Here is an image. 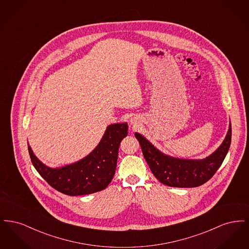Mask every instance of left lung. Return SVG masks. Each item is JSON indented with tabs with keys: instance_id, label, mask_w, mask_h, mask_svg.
<instances>
[{
	"instance_id": "1",
	"label": "left lung",
	"mask_w": 249,
	"mask_h": 249,
	"mask_svg": "<svg viewBox=\"0 0 249 249\" xmlns=\"http://www.w3.org/2000/svg\"><path fill=\"white\" fill-rule=\"evenodd\" d=\"M135 137L151 172L160 183L175 188H194L211 179L222 164L231 142V125L221 145L203 160L175 159L162 154L141 134L136 132Z\"/></svg>"
}]
</instances>
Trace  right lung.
Listing matches in <instances>:
<instances>
[{
  "instance_id": "1",
  "label": "right lung",
  "mask_w": 249,
  "mask_h": 249,
  "mask_svg": "<svg viewBox=\"0 0 249 249\" xmlns=\"http://www.w3.org/2000/svg\"><path fill=\"white\" fill-rule=\"evenodd\" d=\"M127 123L107 127L94 150L83 160L70 165L52 169L43 164L28 145L33 164L39 175L59 192L78 196L105 190L114 178L120 142L128 134Z\"/></svg>"
}]
</instances>
